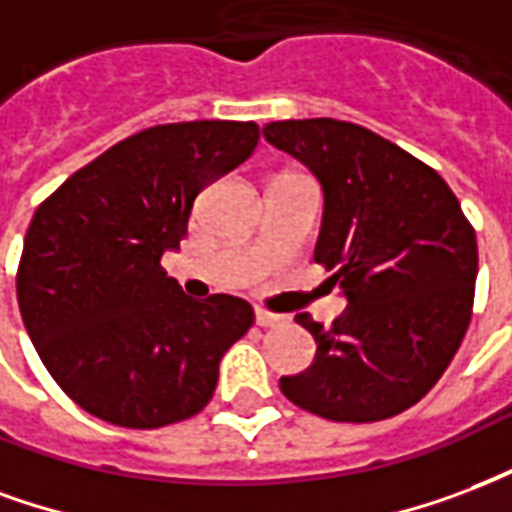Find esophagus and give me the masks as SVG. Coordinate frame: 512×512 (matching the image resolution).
I'll return each instance as SVG.
<instances>
[{
	"label": "esophagus",
	"instance_id": "1",
	"mask_svg": "<svg viewBox=\"0 0 512 512\" xmlns=\"http://www.w3.org/2000/svg\"><path fill=\"white\" fill-rule=\"evenodd\" d=\"M286 322H289V319L281 316V313H272L267 311V308H256V324H259V327H281V324Z\"/></svg>",
	"mask_w": 512,
	"mask_h": 512
}]
</instances>
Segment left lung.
<instances>
[{
  "mask_svg": "<svg viewBox=\"0 0 512 512\" xmlns=\"http://www.w3.org/2000/svg\"><path fill=\"white\" fill-rule=\"evenodd\" d=\"M264 138L322 182L313 259L349 300L333 327L297 313L294 322L316 338V360L283 376L281 393L333 423L406 412L445 374L472 319V223L428 163L363 125L283 119Z\"/></svg>",
  "mask_w": 512,
  "mask_h": 512,
  "instance_id": "obj_1",
  "label": "left lung"
}]
</instances>
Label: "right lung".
<instances>
[{
    "mask_svg": "<svg viewBox=\"0 0 512 512\" xmlns=\"http://www.w3.org/2000/svg\"><path fill=\"white\" fill-rule=\"evenodd\" d=\"M259 144L256 122H171L106 149L35 210L18 261L26 333L84 412L163 428L210 404L220 357L253 327L231 294L193 300L160 267L193 201Z\"/></svg>",
    "mask_w": 512,
    "mask_h": 512,
    "instance_id": "add662e5",
    "label": "right lung"
}]
</instances>
